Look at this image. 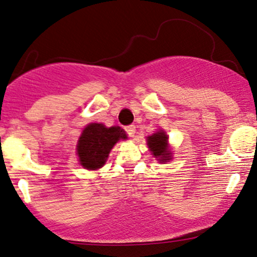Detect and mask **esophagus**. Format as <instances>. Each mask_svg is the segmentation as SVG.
I'll use <instances>...</instances> for the list:
<instances>
[{
	"mask_svg": "<svg viewBox=\"0 0 257 257\" xmlns=\"http://www.w3.org/2000/svg\"><path fill=\"white\" fill-rule=\"evenodd\" d=\"M125 132H126V134L129 135V137L133 138L135 135V132H137V129H135L134 124H131V125L125 126Z\"/></svg>",
	"mask_w": 257,
	"mask_h": 257,
	"instance_id": "1",
	"label": "esophagus"
}]
</instances>
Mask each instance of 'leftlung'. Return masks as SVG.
<instances>
[{"instance_id":"left-lung-1","label":"left lung","mask_w":257,"mask_h":257,"mask_svg":"<svg viewBox=\"0 0 257 257\" xmlns=\"http://www.w3.org/2000/svg\"><path fill=\"white\" fill-rule=\"evenodd\" d=\"M147 145L151 150L152 155L158 158L159 162H168L172 158L169 149H168V137L164 134V132L159 131L147 138Z\"/></svg>"}]
</instances>
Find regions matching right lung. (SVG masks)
I'll return each mask as SVG.
<instances>
[{
	"label": "right lung",
	"instance_id": "right-lung-1",
	"mask_svg": "<svg viewBox=\"0 0 257 257\" xmlns=\"http://www.w3.org/2000/svg\"><path fill=\"white\" fill-rule=\"evenodd\" d=\"M120 139H126V135L119 126L106 128L99 123L87 125L77 144L79 163L85 169H99L104 166L111 149Z\"/></svg>",
	"mask_w": 257,
	"mask_h": 257
}]
</instances>
